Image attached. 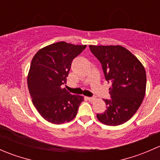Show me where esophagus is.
<instances>
[{
	"label": "esophagus",
	"mask_w": 160,
	"mask_h": 160,
	"mask_svg": "<svg viewBox=\"0 0 160 160\" xmlns=\"http://www.w3.org/2000/svg\"><path fill=\"white\" fill-rule=\"evenodd\" d=\"M87 99H88L89 101H91V102H92V101H94L95 98H90V97H88V98H87Z\"/></svg>",
	"instance_id": "1"
}]
</instances>
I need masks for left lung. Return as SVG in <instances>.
Masks as SVG:
<instances>
[{
    "mask_svg": "<svg viewBox=\"0 0 160 160\" xmlns=\"http://www.w3.org/2000/svg\"><path fill=\"white\" fill-rule=\"evenodd\" d=\"M101 62L104 77L111 82L107 109L97 114L101 123L111 126L128 121L141 105L146 89V73L142 62L122 46H89Z\"/></svg>",
    "mask_w": 160,
    "mask_h": 160,
    "instance_id": "8db88e82",
    "label": "left lung"
}]
</instances>
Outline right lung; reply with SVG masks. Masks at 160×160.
I'll use <instances>...</instances> for the list:
<instances>
[{"label": "right lung", "mask_w": 160, "mask_h": 160, "mask_svg": "<svg viewBox=\"0 0 160 160\" xmlns=\"http://www.w3.org/2000/svg\"><path fill=\"white\" fill-rule=\"evenodd\" d=\"M86 45L59 42L39 49L31 62L28 88L34 106L50 123L60 125L76 117L83 97L72 95L61 85L67 83L72 61Z\"/></svg>", "instance_id": "add662e5"}]
</instances>
